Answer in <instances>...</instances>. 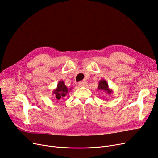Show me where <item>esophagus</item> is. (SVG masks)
Returning a JSON list of instances; mask_svg holds the SVG:
<instances>
[{
    "mask_svg": "<svg viewBox=\"0 0 158 158\" xmlns=\"http://www.w3.org/2000/svg\"><path fill=\"white\" fill-rule=\"evenodd\" d=\"M86 84H87V83H86V82H85V81H81V82H78V86H80V87L85 86V85H86Z\"/></svg>",
    "mask_w": 158,
    "mask_h": 158,
    "instance_id": "1",
    "label": "esophagus"
}]
</instances>
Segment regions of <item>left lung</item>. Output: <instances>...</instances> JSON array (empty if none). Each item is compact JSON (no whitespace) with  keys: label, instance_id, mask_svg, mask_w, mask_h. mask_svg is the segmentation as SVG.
Segmentation results:
<instances>
[{"label":"left lung","instance_id":"1","mask_svg":"<svg viewBox=\"0 0 158 158\" xmlns=\"http://www.w3.org/2000/svg\"><path fill=\"white\" fill-rule=\"evenodd\" d=\"M98 89L102 90V91H103V92H105L107 94H110L113 93V90L109 88L108 83L107 82V81L104 79H102L99 82Z\"/></svg>","mask_w":158,"mask_h":158}]
</instances>
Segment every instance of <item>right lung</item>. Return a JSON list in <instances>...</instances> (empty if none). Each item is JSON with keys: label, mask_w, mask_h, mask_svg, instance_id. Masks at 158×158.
Instances as JSON below:
<instances>
[{"label": "right lung", "mask_w": 158, "mask_h": 158, "mask_svg": "<svg viewBox=\"0 0 158 158\" xmlns=\"http://www.w3.org/2000/svg\"><path fill=\"white\" fill-rule=\"evenodd\" d=\"M71 88L69 89L65 85L64 81L60 80L57 84V87L52 91V94L54 95L56 102L60 101V99L64 98L66 95L70 92Z\"/></svg>", "instance_id": "add662e5"}]
</instances>
